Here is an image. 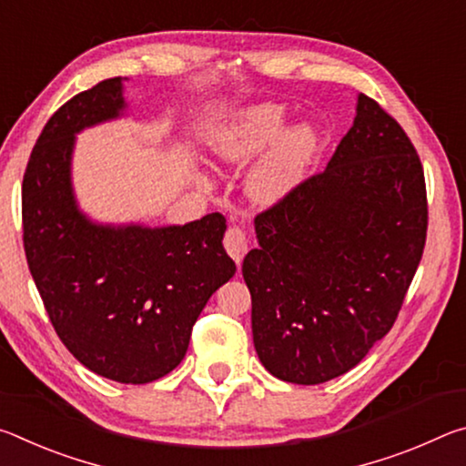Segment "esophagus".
I'll return each instance as SVG.
<instances>
[{
	"instance_id": "1",
	"label": "esophagus",
	"mask_w": 466,
	"mask_h": 466,
	"mask_svg": "<svg viewBox=\"0 0 466 466\" xmlns=\"http://www.w3.org/2000/svg\"><path fill=\"white\" fill-rule=\"evenodd\" d=\"M224 248L228 255L234 258L236 265H240L244 255H247V250H248L247 234H244L238 226H230L224 234Z\"/></svg>"
}]
</instances>
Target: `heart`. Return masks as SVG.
<instances>
[{
  "label": "heart",
  "instance_id": "obj_1",
  "mask_svg": "<svg viewBox=\"0 0 466 466\" xmlns=\"http://www.w3.org/2000/svg\"><path fill=\"white\" fill-rule=\"evenodd\" d=\"M283 119L286 115L278 105H263L248 110L238 123L218 133L214 141L218 154L226 160H247L279 136ZM314 146H317L314 129L298 127L289 131L278 147L250 170L247 191L252 199L275 203L286 197L302 178Z\"/></svg>",
  "mask_w": 466,
  "mask_h": 466
}]
</instances>
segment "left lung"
Here are the masks:
<instances>
[{
  "instance_id": "8db88e82",
  "label": "left lung",
  "mask_w": 466,
  "mask_h": 466,
  "mask_svg": "<svg viewBox=\"0 0 466 466\" xmlns=\"http://www.w3.org/2000/svg\"><path fill=\"white\" fill-rule=\"evenodd\" d=\"M242 263L252 341L269 372L320 384L350 372L399 317L428 236V193L411 139L360 94L329 167L255 218Z\"/></svg>"
}]
</instances>
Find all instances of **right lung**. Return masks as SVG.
<instances>
[{
	"mask_svg": "<svg viewBox=\"0 0 466 466\" xmlns=\"http://www.w3.org/2000/svg\"><path fill=\"white\" fill-rule=\"evenodd\" d=\"M123 106L121 77H110L55 110L22 180V238L61 343L108 380L146 384L183 361L195 320L236 265L222 247V214L185 226L113 228L77 211L74 136Z\"/></svg>",
	"mask_w": 466,
	"mask_h": 466,
	"instance_id": "1",
	"label": "right lung"
}]
</instances>
